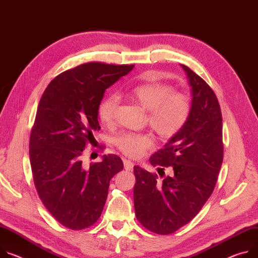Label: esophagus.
<instances>
[{
  "label": "esophagus",
  "mask_w": 258,
  "mask_h": 258,
  "mask_svg": "<svg viewBox=\"0 0 258 258\" xmlns=\"http://www.w3.org/2000/svg\"><path fill=\"white\" fill-rule=\"evenodd\" d=\"M123 166L126 171H132L134 168V162L128 159H123Z\"/></svg>",
  "instance_id": "34e87169"
}]
</instances>
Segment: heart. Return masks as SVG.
<instances>
[{"label":"heart","mask_w":258,"mask_h":258,"mask_svg":"<svg viewBox=\"0 0 258 258\" xmlns=\"http://www.w3.org/2000/svg\"><path fill=\"white\" fill-rule=\"evenodd\" d=\"M124 95L148 111V123L161 138L170 139L185 125L191 111V100L184 92L173 91L172 86L160 82L134 85L124 90ZM118 97L106 96L98 107L99 119L105 125H112L115 119ZM116 147L131 157L141 156L154 145L148 134L124 133L114 141Z\"/></svg>","instance_id":"obj_1"}]
</instances>
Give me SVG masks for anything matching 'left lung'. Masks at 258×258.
<instances>
[{
	"mask_svg": "<svg viewBox=\"0 0 258 258\" xmlns=\"http://www.w3.org/2000/svg\"><path fill=\"white\" fill-rule=\"evenodd\" d=\"M181 67L191 87L188 119L149 158L160 178L134 167L136 217L157 235H170L197 216L214 190L223 160L222 115L216 95L192 70ZM167 167L171 170L169 176H164Z\"/></svg>",
	"mask_w": 258,
	"mask_h": 258,
	"instance_id": "left-lung-1",
	"label": "left lung"
}]
</instances>
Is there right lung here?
I'll return each mask as SVG.
<instances>
[{"label":"right lung","mask_w":258,"mask_h":258,"mask_svg":"<svg viewBox=\"0 0 258 258\" xmlns=\"http://www.w3.org/2000/svg\"><path fill=\"white\" fill-rule=\"evenodd\" d=\"M134 64L87 62L67 70L44 90L30 137V162L38 196L63 226L79 230L95 224L109 183L123 169L116 154L83 163V150L100 131L98 107L108 87ZM104 149V147H101Z\"/></svg>","instance_id":"add662e5"}]
</instances>
